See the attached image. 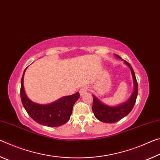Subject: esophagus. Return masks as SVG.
<instances>
[{
    "label": "esophagus",
    "mask_w": 160,
    "mask_h": 160,
    "mask_svg": "<svg viewBox=\"0 0 160 160\" xmlns=\"http://www.w3.org/2000/svg\"><path fill=\"white\" fill-rule=\"evenodd\" d=\"M88 91V88H86V87H83V88H81V89L79 90V93H80V95L81 96H83V95H84V94L87 92Z\"/></svg>",
    "instance_id": "1"
}]
</instances>
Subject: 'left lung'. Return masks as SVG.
<instances>
[{
  "instance_id": "left-lung-1",
  "label": "left lung",
  "mask_w": 160,
  "mask_h": 160,
  "mask_svg": "<svg viewBox=\"0 0 160 160\" xmlns=\"http://www.w3.org/2000/svg\"><path fill=\"white\" fill-rule=\"evenodd\" d=\"M115 55H116V57H117L118 58L121 59V57L117 55V54H115ZM124 62L130 67V70H131L133 82H134L135 90L133 91L131 97L129 98V100L128 101L121 105H120V106L113 107L106 106V105L102 103L95 96L93 95V112L96 118L103 122H106V123H113V122H116L117 121H118L120 119L123 118L125 116H126L127 115L130 113L135 104L138 91L137 79H136L135 72L132 69L131 65H130L128 62L125 61V60Z\"/></svg>"
}]
</instances>
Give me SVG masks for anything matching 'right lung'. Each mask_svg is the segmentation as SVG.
Here are the masks:
<instances>
[{
	"label": "right lung",
	"instance_id": "right-lung-1",
	"mask_svg": "<svg viewBox=\"0 0 160 160\" xmlns=\"http://www.w3.org/2000/svg\"><path fill=\"white\" fill-rule=\"evenodd\" d=\"M26 69L21 79L20 98L23 107L29 116L35 122L48 127H58L66 123L72 113L73 106L79 98V93L64 96L48 105L34 103L27 97L24 91L23 78Z\"/></svg>",
	"mask_w": 160,
	"mask_h": 160
}]
</instances>
